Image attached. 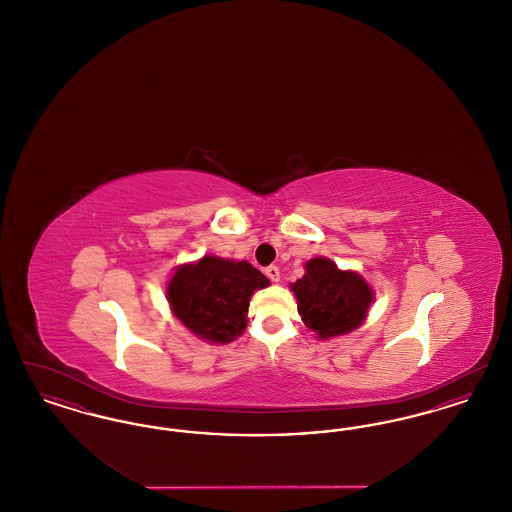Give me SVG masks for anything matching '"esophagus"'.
<instances>
[{
  "label": "esophagus",
  "mask_w": 512,
  "mask_h": 512,
  "mask_svg": "<svg viewBox=\"0 0 512 512\" xmlns=\"http://www.w3.org/2000/svg\"><path fill=\"white\" fill-rule=\"evenodd\" d=\"M265 274L272 282H280V268L270 265V267L265 268Z\"/></svg>",
  "instance_id": "esophagus-1"
}]
</instances>
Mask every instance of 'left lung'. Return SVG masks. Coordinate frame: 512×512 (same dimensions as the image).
<instances>
[{"mask_svg":"<svg viewBox=\"0 0 512 512\" xmlns=\"http://www.w3.org/2000/svg\"><path fill=\"white\" fill-rule=\"evenodd\" d=\"M297 313L317 340H332L357 330L374 301V290L355 270H341L328 257H313L305 274L290 284Z\"/></svg>","mask_w":512,"mask_h":512,"instance_id":"obj_1","label":"left lung"}]
</instances>
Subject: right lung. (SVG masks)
<instances>
[{"instance_id":"add662e5","label":"right lung","mask_w":512,"mask_h":512,"mask_svg":"<svg viewBox=\"0 0 512 512\" xmlns=\"http://www.w3.org/2000/svg\"><path fill=\"white\" fill-rule=\"evenodd\" d=\"M267 286V276L247 261L203 255L176 267L167 282V301L195 338L224 345L244 334L251 295Z\"/></svg>"}]
</instances>
